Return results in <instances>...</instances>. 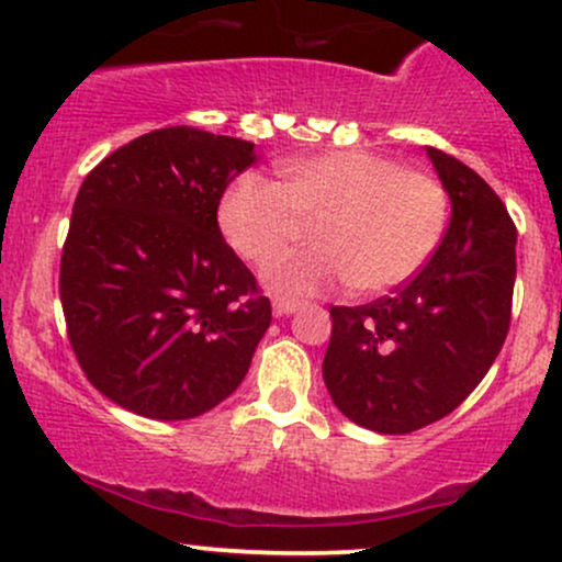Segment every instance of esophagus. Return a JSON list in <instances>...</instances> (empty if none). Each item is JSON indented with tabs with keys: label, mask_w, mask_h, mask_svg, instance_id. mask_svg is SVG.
<instances>
[{
	"label": "esophagus",
	"mask_w": 562,
	"mask_h": 562,
	"mask_svg": "<svg viewBox=\"0 0 562 562\" xmlns=\"http://www.w3.org/2000/svg\"><path fill=\"white\" fill-rule=\"evenodd\" d=\"M299 306H301V301L288 299V295H274L272 299V308H274L277 317H288V314L299 312Z\"/></svg>",
	"instance_id": "obj_1"
}]
</instances>
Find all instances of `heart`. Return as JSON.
I'll list each match as a JSON object with an SVG mask.
<instances>
[{"label":"heart","mask_w":562,"mask_h":562,"mask_svg":"<svg viewBox=\"0 0 562 562\" xmlns=\"http://www.w3.org/2000/svg\"><path fill=\"white\" fill-rule=\"evenodd\" d=\"M447 214V190L434 173L375 153L333 150L285 160L280 184L245 173L222 198L218 227L256 267L285 256L312 227L317 248L267 272L288 293H325L344 282L357 293H385L434 256Z\"/></svg>","instance_id":"obj_1"}]
</instances>
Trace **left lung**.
<instances>
[{
    "label": "left lung",
    "mask_w": 562,
    "mask_h": 562,
    "mask_svg": "<svg viewBox=\"0 0 562 562\" xmlns=\"http://www.w3.org/2000/svg\"><path fill=\"white\" fill-rule=\"evenodd\" d=\"M428 158L451 200L436 254L391 295L330 308L322 378L348 420L375 434H412L454 412L509 330L518 229L470 166L436 147Z\"/></svg>",
    "instance_id": "1"
}]
</instances>
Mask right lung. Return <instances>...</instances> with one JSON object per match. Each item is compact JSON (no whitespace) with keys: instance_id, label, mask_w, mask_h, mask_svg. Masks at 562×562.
<instances>
[{"instance_id":"add662e5","label":"right lung","mask_w":562,"mask_h":562,"mask_svg":"<svg viewBox=\"0 0 562 562\" xmlns=\"http://www.w3.org/2000/svg\"><path fill=\"white\" fill-rule=\"evenodd\" d=\"M254 142L156 128L83 179L63 245L60 301L83 375L134 415L190 420L243 383L272 303L224 243V190Z\"/></svg>"}]
</instances>
